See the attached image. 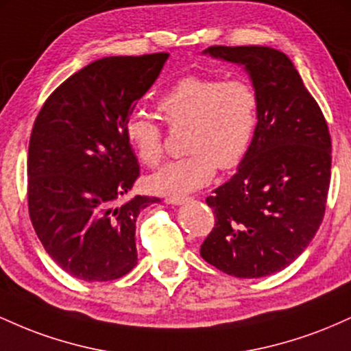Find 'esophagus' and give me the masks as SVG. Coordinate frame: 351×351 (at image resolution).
<instances>
[{"mask_svg": "<svg viewBox=\"0 0 351 351\" xmlns=\"http://www.w3.org/2000/svg\"><path fill=\"white\" fill-rule=\"evenodd\" d=\"M189 198H186V196H167L165 198V203L167 204H181L184 203V201H188Z\"/></svg>", "mask_w": 351, "mask_h": 351, "instance_id": "esophagus-1", "label": "esophagus"}]
</instances>
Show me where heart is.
<instances>
[{
	"mask_svg": "<svg viewBox=\"0 0 351 351\" xmlns=\"http://www.w3.org/2000/svg\"><path fill=\"white\" fill-rule=\"evenodd\" d=\"M158 110L171 127H188V155L153 173L147 186L162 195H183L211 183L217 167L229 170L243 162L256 134L259 97L245 79L189 75L158 99ZM123 135L143 165L162 162L163 132L150 117L140 112L128 115Z\"/></svg>",
	"mask_w": 351,
	"mask_h": 351,
	"instance_id": "obj_1",
	"label": "heart"
}]
</instances>
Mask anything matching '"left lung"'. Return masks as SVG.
Here are the masks:
<instances>
[{"mask_svg":"<svg viewBox=\"0 0 351 351\" xmlns=\"http://www.w3.org/2000/svg\"><path fill=\"white\" fill-rule=\"evenodd\" d=\"M204 54L244 67L259 97V119L236 175L206 198L216 224L201 257L241 279L271 276L305 251L324 219L332 168L328 125L284 52L211 46Z\"/></svg>","mask_w":351,"mask_h":351,"instance_id":"8db88e82","label":"left lung"}]
</instances>
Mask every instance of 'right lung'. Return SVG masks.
Listing matches in <instances>:
<instances>
[{
	"instance_id": "1",
	"label": "right lung",
	"mask_w": 351,
	"mask_h": 351,
	"mask_svg": "<svg viewBox=\"0 0 351 351\" xmlns=\"http://www.w3.org/2000/svg\"><path fill=\"white\" fill-rule=\"evenodd\" d=\"M168 56L95 60L64 80L36 117L27 153L31 223L54 263L80 280H115L136 265V217L160 199L138 195L120 203L140 176L123 125Z\"/></svg>"
}]
</instances>
